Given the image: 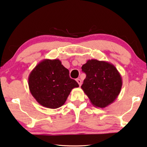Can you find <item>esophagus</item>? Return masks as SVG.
<instances>
[{"instance_id": "1", "label": "esophagus", "mask_w": 147, "mask_h": 147, "mask_svg": "<svg viewBox=\"0 0 147 147\" xmlns=\"http://www.w3.org/2000/svg\"><path fill=\"white\" fill-rule=\"evenodd\" d=\"M76 81H77V83H78V84H79V86H81V84H82V81H81V80L80 79H77L76 80Z\"/></svg>"}]
</instances>
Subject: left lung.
Returning <instances> with one entry per match:
<instances>
[{
	"label": "left lung",
	"mask_w": 147,
	"mask_h": 147,
	"mask_svg": "<svg viewBox=\"0 0 147 147\" xmlns=\"http://www.w3.org/2000/svg\"><path fill=\"white\" fill-rule=\"evenodd\" d=\"M82 70L86 77L81 88L93 106L104 108L117 99L122 79L114 65L104 61L89 59L82 65Z\"/></svg>",
	"instance_id": "left-lung-1"
}]
</instances>
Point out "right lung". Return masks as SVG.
Listing matches in <instances>:
<instances>
[{"instance_id":"obj_1","label":"right lung","mask_w":147,"mask_h":147,"mask_svg":"<svg viewBox=\"0 0 147 147\" xmlns=\"http://www.w3.org/2000/svg\"><path fill=\"white\" fill-rule=\"evenodd\" d=\"M30 92L41 106L50 109L61 107L71 90L79 86L69 76V70L59 59H43L28 78Z\"/></svg>"}]
</instances>
